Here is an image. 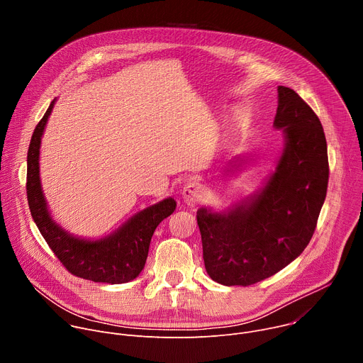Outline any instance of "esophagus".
<instances>
[{"label":"esophagus","mask_w":363,"mask_h":363,"mask_svg":"<svg viewBox=\"0 0 363 363\" xmlns=\"http://www.w3.org/2000/svg\"><path fill=\"white\" fill-rule=\"evenodd\" d=\"M202 196H203V188L196 181H189L182 189V198L188 206H195L196 203H199Z\"/></svg>","instance_id":"esophagus-1"}]
</instances>
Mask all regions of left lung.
Masks as SVG:
<instances>
[{
  "label": "left lung",
  "instance_id": "left-lung-1",
  "mask_svg": "<svg viewBox=\"0 0 363 363\" xmlns=\"http://www.w3.org/2000/svg\"><path fill=\"white\" fill-rule=\"evenodd\" d=\"M274 129L284 145L263 186L223 211L201 206L205 270L224 286L262 281L303 252L312 238L329 181L328 145L322 123L290 87H277ZM238 161L230 162L231 168ZM228 171V169H227Z\"/></svg>",
  "mask_w": 363,
  "mask_h": 363
}]
</instances>
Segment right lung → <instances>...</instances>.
Returning <instances> with one entry per match:
<instances>
[{"instance_id":"1","label":"right lung","mask_w":363,"mask_h":363,"mask_svg":"<svg viewBox=\"0 0 363 363\" xmlns=\"http://www.w3.org/2000/svg\"><path fill=\"white\" fill-rule=\"evenodd\" d=\"M56 100L50 103L35 126L28 146L27 198L31 217L48 247L72 274L96 283H128L143 270L153 231L175 211L177 201L168 196L149 205L101 238H83L65 230L51 217L40 179L41 138Z\"/></svg>"}]
</instances>
